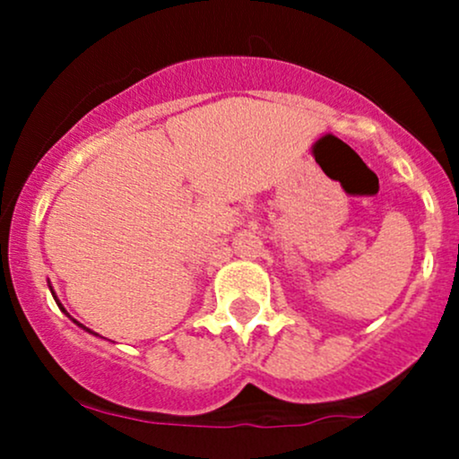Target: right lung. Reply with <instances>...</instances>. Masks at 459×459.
Here are the masks:
<instances>
[{
    "mask_svg": "<svg viewBox=\"0 0 459 459\" xmlns=\"http://www.w3.org/2000/svg\"><path fill=\"white\" fill-rule=\"evenodd\" d=\"M51 293H54V291H51ZM56 298V296H54ZM56 302H57V299H56ZM57 307H60V302H57ZM68 317H71V315H68ZM73 321H75V319H73ZM75 324H79V321H75ZM79 325H82V324H79ZM82 328H83V325H82ZM88 330V328H86Z\"/></svg>",
    "mask_w": 459,
    "mask_h": 459,
    "instance_id": "right-lung-1",
    "label": "right lung"
}]
</instances>
